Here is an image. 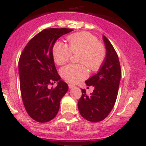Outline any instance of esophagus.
I'll return each instance as SVG.
<instances>
[{
  "label": "esophagus",
  "mask_w": 146,
  "mask_h": 146,
  "mask_svg": "<svg viewBox=\"0 0 146 146\" xmlns=\"http://www.w3.org/2000/svg\"><path fill=\"white\" fill-rule=\"evenodd\" d=\"M68 87H69V89H73V88L75 87V86H73L72 84H69L68 85Z\"/></svg>",
  "instance_id": "34e87169"
}]
</instances>
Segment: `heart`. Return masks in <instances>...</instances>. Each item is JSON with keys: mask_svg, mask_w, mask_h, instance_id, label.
<instances>
[{"mask_svg": "<svg viewBox=\"0 0 146 146\" xmlns=\"http://www.w3.org/2000/svg\"><path fill=\"white\" fill-rule=\"evenodd\" d=\"M68 46L57 42L52 49L55 64L63 65L70 59L71 54H78L76 60L84 64L89 70H97L106 57V49L98 43V38L87 32H81L69 35L67 38ZM62 76L68 82L76 84L87 76V69L82 64L68 65L60 70Z\"/></svg>", "mask_w": 146, "mask_h": 146, "instance_id": "heart-1", "label": "heart"}]
</instances>
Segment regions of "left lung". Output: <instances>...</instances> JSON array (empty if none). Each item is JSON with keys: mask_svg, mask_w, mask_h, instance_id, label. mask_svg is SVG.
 <instances>
[{"mask_svg": "<svg viewBox=\"0 0 146 146\" xmlns=\"http://www.w3.org/2000/svg\"><path fill=\"white\" fill-rule=\"evenodd\" d=\"M106 48L104 62L97 74L85 81L86 86H92L94 91L88 96L85 89L78 102V108L83 118L92 122L104 120L112 111L117 98L121 70L119 57L106 36H102Z\"/></svg>", "mask_w": 146, "mask_h": 146, "instance_id": "obj_1", "label": "left lung"}]
</instances>
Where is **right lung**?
<instances>
[{
	"label": "right lung",
	"instance_id": "add662e5",
	"mask_svg": "<svg viewBox=\"0 0 146 146\" xmlns=\"http://www.w3.org/2000/svg\"><path fill=\"white\" fill-rule=\"evenodd\" d=\"M73 30L48 28L35 35L27 43L19 60V84L23 104L33 120L45 123L52 120L60 109V100L68 90L61 81L53 59L52 49L59 38ZM56 81L57 86L48 85Z\"/></svg>",
	"mask_w": 146,
	"mask_h": 146
}]
</instances>
